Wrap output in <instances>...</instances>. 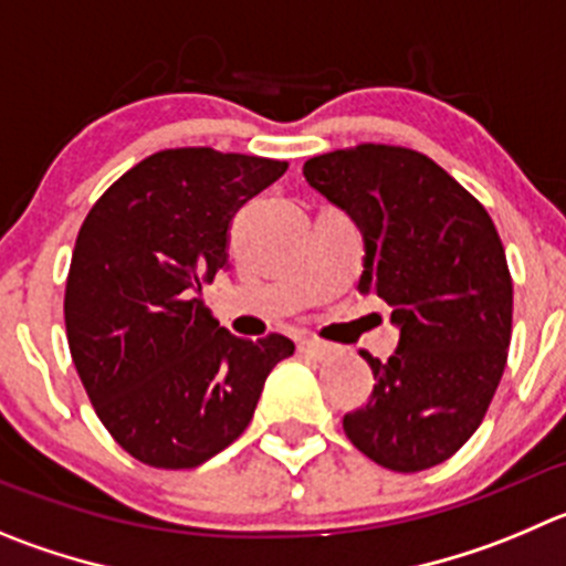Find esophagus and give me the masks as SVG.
Listing matches in <instances>:
<instances>
[{
	"label": "esophagus",
	"mask_w": 566,
	"mask_h": 566,
	"mask_svg": "<svg viewBox=\"0 0 566 566\" xmlns=\"http://www.w3.org/2000/svg\"><path fill=\"white\" fill-rule=\"evenodd\" d=\"M298 352H301V355L313 357V360H324V357H329L332 348L326 346V343L310 340V337H304V340H298Z\"/></svg>",
	"instance_id": "obj_1"
}]
</instances>
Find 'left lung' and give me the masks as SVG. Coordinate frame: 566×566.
Instances as JSON below:
<instances>
[{"label":"left lung","mask_w":566,"mask_h":566,"mask_svg":"<svg viewBox=\"0 0 566 566\" xmlns=\"http://www.w3.org/2000/svg\"><path fill=\"white\" fill-rule=\"evenodd\" d=\"M304 176L360 226V293L382 298L399 326L388 363L363 352L377 382L343 430L385 469L438 467L478 430L509 360L514 282L497 226L410 147L332 150L310 158Z\"/></svg>","instance_id":"obj_1"}]
</instances>
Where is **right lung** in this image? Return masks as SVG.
<instances>
[{"label":"right lung","instance_id":"obj_1","mask_svg":"<svg viewBox=\"0 0 566 566\" xmlns=\"http://www.w3.org/2000/svg\"><path fill=\"white\" fill-rule=\"evenodd\" d=\"M287 161L211 147L158 150L116 178L77 231L66 340L94 413L156 469H192L242 436L284 335L245 340L211 318L203 284L229 271L237 211Z\"/></svg>","mask_w":566,"mask_h":566}]
</instances>
